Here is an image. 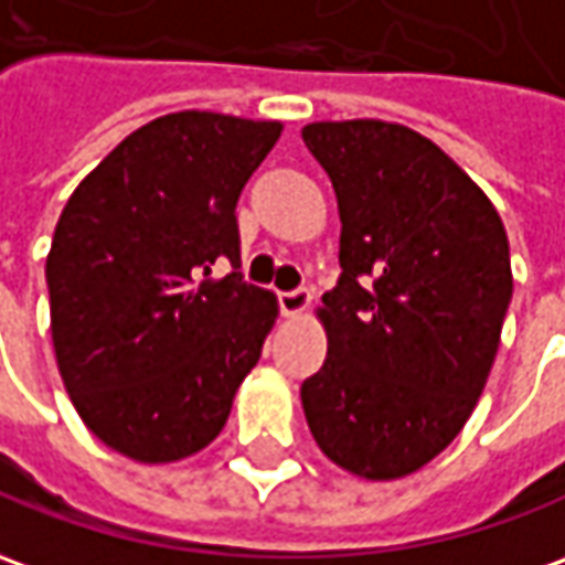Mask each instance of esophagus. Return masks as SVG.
I'll return each instance as SVG.
<instances>
[{
	"label": "esophagus",
	"instance_id": "esophagus-1",
	"mask_svg": "<svg viewBox=\"0 0 565 565\" xmlns=\"http://www.w3.org/2000/svg\"><path fill=\"white\" fill-rule=\"evenodd\" d=\"M278 302H281V312L287 315V318H299V315L309 312V306H312V294L306 290V287H299V290H284V294H278Z\"/></svg>",
	"mask_w": 565,
	"mask_h": 565
}]
</instances>
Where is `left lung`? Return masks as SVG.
Here are the masks:
<instances>
[{
    "mask_svg": "<svg viewBox=\"0 0 565 565\" xmlns=\"http://www.w3.org/2000/svg\"><path fill=\"white\" fill-rule=\"evenodd\" d=\"M340 281L315 309L328 359L302 383L318 448L347 473H417L470 420L513 294L504 222L448 153L402 122L321 120Z\"/></svg>",
    "mask_w": 565,
    "mask_h": 565,
    "instance_id": "1",
    "label": "left lung"
}]
</instances>
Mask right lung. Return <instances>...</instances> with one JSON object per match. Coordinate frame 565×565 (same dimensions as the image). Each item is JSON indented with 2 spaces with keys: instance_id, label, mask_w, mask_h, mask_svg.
Segmentation results:
<instances>
[{
  "instance_id": "right-lung-1",
  "label": "right lung",
  "mask_w": 565,
  "mask_h": 565,
  "mask_svg": "<svg viewBox=\"0 0 565 565\" xmlns=\"http://www.w3.org/2000/svg\"><path fill=\"white\" fill-rule=\"evenodd\" d=\"M281 120L179 110L138 126L76 185L45 259L52 343L83 424L122 458L216 439L278 318L241 266L234 206Z\"/></svg>"
}]
</instances>
